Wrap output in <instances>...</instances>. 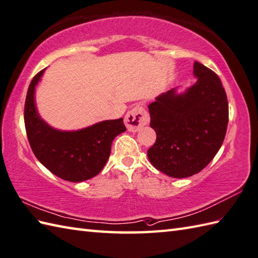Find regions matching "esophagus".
Here are the masks:
<instances>
[{"instance_id": "obj_1", "label": "esophagus", "mask_w": 258, "mask_h": 258, "mask_svg": "<svg viewBox=\"0 0 258 258\" xmlns=\"http://www.w3.org/2000/svg\"><path fill=\"white\" fill-rule=\"evenodd\" d=\"M124 122L131 132H139L149 122V114L143 106H135L125 115Z\"/></svg>"}]
</instances>
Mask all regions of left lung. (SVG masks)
<instances>
[{
	"mask_svg": "<svg viewBox=\"0 0 258 258\" xmlns=\"http://www.w3.org/2000/svg\"><path fill=\"white\" fill-rule=\"evenodd\" d=\"M195 83L172 89L149 105L156 142L147 151L152 165L174 178L189 177L208 165L221 149L228 123V103L221 80L195 62Z\"/></svg>",
	"mask_w": 258,
	"mask_h": 258,
	"instance_id": "obj_1",
	"label": "left lung"
}]
</instances>
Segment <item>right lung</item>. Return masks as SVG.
<instances>
[{
    "label": "right lung",
    "instance_id": "obj_1",
    "mask_svg": "<svg viewBox=\"0 0 258 258\" xmlns=\"http://www.w3.org/2000/svg\"><path fill=\"white\" fill-rule=\"evenodd\" d=\"M45 70L33 78L24 106L27 139L36 158L48 171L69 182H83L100 173L111 154L113 140L126 131L123 118L107 119L76 131H62L38 114L35 89Z\"/></svg>",
    "mask_w": 258,
    "mask_h": 258
}]
</instances>
